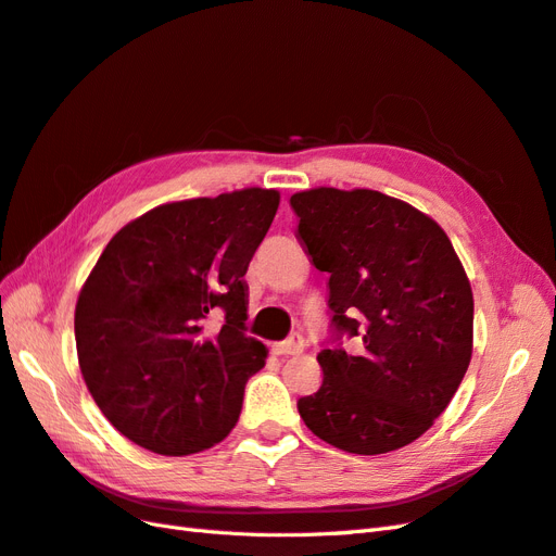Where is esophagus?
I'll return each instance as SVG.
<instances>
[{
    "label": "esophagus",
    "mask_w": 556,
    "mask_h": 556,
    "mask_svg": "<svg viewBox=\"0 0 556 556\" xmlns=\"http://www.w3.org/2000/svg\"><path fill=\"white\" fill-rule=\"evenodd\" d=\"M273 349H275V354H279V356L300 354V352H303V349H305V340H303V336H300V332H293V336H291L289 340L277 342Z\"/></svg>",
    "instance_id": "1"
}]
</instances>
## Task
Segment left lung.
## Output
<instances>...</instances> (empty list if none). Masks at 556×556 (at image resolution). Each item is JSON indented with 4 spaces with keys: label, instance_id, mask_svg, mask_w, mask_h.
<instances>
[{
    "label": "left lung",
    "instance_id": "1",
    "mask_svg": "<svg viewBox=\"0 0 556 556\" xmlns=\"http://www.w3.org/2000/svg\"><path fill=\"white\" fill-rule=\"evenodd\" d=\"M298 240L328 273L330 326L356 352L321 349L319 391L298 401L309 431L349 454H387L445 412L472 356V291L431 216L379 190L291 195Z\"/></svg>",
    "mask_w": 556,
    "mask_h": 556
}]
</instances>
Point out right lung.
<instances>
[{"mask_svg": "<svg viewBox=\"0 0 556 556\" xmlns=\"http://www.w3.org/2000/svg\"><path fill=\"white\" fill-rule=\"evenodd\" d=\"M275 188L161 204L123 226L74 312L90 395L116 431L163 456L214 447L267 358L244 336L247 267L273 226ZM212 315L225 324L212 331Z\"/></svg>", "mask_w": 556, "mask_h": 556, "instance_id": "obj_1", "label": "right lung"}]
</instances>
